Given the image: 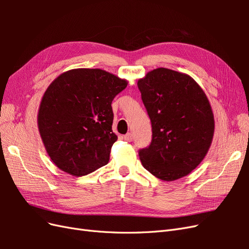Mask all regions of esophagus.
Instances as JSON below:
<instances>
[{
    "mask_svg": "<svg viewBox=\"0 0 249 249\" xmlns=\"http://www.w3.org/2000/svg\"><path fill=\"white\" fill-rule=\"evenodd\" d=\"M124 139L125 141H127V142H131V141L133 140V135H132V133L125 134L124 136Z\"/></svg>",
    "mask_w": 249,
    "mask_h": 249,
    "instance_id": "esophagus-1",
    "label": "esophagus"
}]
</instances>
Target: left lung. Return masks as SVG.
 Masks as SVG:
<instances>
[{"instance_id": "obj_1", "label": "left lung", "mask_w": 249, "mask_h": 249, "mask_svg": "<svg viewBox=\"0 0 249 249\" xmlns=\"http://www.w3.org/2000/svg\"><path fill=\"white\" fill-rule=\"evenodd\" d=\"M152 122L150 145L139 152L142 166L162 180L196 168L212 144L215 120L208 97L189 74L159 67L137 82Z\"/></svg>"}]
</instances>
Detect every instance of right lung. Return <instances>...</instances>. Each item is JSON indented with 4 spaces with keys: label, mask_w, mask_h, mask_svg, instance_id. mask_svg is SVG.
<instances>
[{
    "label": "right lung",
    "mask_w": 249,
    "mask_h": 249,
    "mask_svg": "<svg viewBox=\"0 0 249 249\" xmlns=\"http://www.w3.org/2000/svg\"><path fill=\"white\" fill-rule=\"evenodd\" d=\"M127 83L100 69H73L49 85L37 125L44 148L59 169L82 177L109 162L117 140L112 131L111 104Z\"/></svg>",
    "instance_id": "1"
}]
</instances>
